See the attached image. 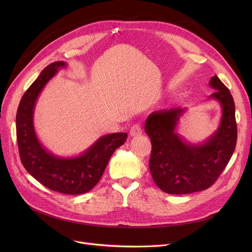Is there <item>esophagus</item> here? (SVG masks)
Masks as SVG:
<instances>
[{"mask_svg":"<svg viewBox=\"0 0 252 252\" xmlns=\"http://www.w3.org/2000/svg\"><path fill=\"white\" fill-rule=\"evenodd\" d=\"M129 135L131 137H138V136H141L142 135V127L140 125H134L133 126L130 127V130H129Z\"/></svg>","mask_w":252,"mask_h":252,"instance_id":"34e87169","label":"esophagus"}]
</instances>
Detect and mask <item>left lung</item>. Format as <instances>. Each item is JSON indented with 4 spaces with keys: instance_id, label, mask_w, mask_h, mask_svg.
<instances>
[{
    "instance_id": "1",
    "label": "left lung",
    "mask_w": 252,
    "mask_h": 252,
    "mask_svg": "<svg viewBox=\"0 0 252 252\" xmlns=\"http://www.w3.org/2000/svg\"><path fill=\"white\" fill-rule=\"evenodd\" d=\"M209 86L216 90L209 99L220 103L221 117L218 129L203 143L191 144L177 131L187 108L154 111L145 123V131L152 144L151 176L165 193L189 194L209 188L234 153L237 125L233 97L217 75L210 78Z\"/></svg>"
}]
</instances>
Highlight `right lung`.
<instances>
[{
    "label": "right lung",
    "instance_id": "right-lung-1",
    "mask_svg": "<svg viewBox=\"0 0 252 252\" xmlns=\"http://www.w3.org/2000/svg\"><path fill=\"white\" fill-rule=\"evenodd\" d=\"M62 67H66L63 61L48 65L24 93L16 114L17 144L23 166L36 181L50 190L78 195L96 186L110 157L125 144L127 134L102 136L84 153L74 157L56 156L43 146L33 126L34 106L45 86Z\"/></svg>",
    "mask_w": 252,
    "mask_h": 252
}]
</instances>
